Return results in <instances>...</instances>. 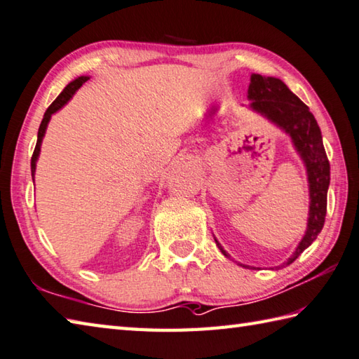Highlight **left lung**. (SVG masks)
I'll list each match as a JSON object with an SVG mask.
<instances>
[{
	"label": "left lung",
	"mask_w": 359,
	"mask_h": 359,
	"mask_svg": "<svg viewBox=\"0 0 359 359\" xmlns=\"http://www.w3.org/2000/svg\"><path fill=\"white\" fill-rule=\"evenodd\" d=\"M249 100L252 109H255L272 123L280 126L290 133L294 146L305 161L308 182H310V217L304 240L297 245L294 255L287 259L291 264L308 245L318 238L325 222L327 215V191L330 185V161L322 143V133L310 109L287 88L285 83L262 74H252L249 83ZM217 248L226 257V250L216 241ZM245 268V266H243Z\"/></svg>",
	"instance_id": "1"
}]
</instances>
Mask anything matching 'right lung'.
I'll list each match as a JSON object with an SVG mask.
<instances>
[{
    "mask_svg": "<svg viewBox=\"0 0 359 359\" xmlns=\"http://www.w3.org/2000/svg\"><path fill=\"white\" fill-rule=\"evenodd\" d=\"M87 81H88V77L82 76V77H77V79H74L73 82H69L68 86L63 88L62 93L57 97H55V101L51 105H49L48 110L45 111V116H43V119H41V124H40V128H39L37 144H35V149H34V154H32V157H31V172H32V175L35 172V161H37V157H39V154H40V144H41V140H43L49 118H51V115L55 114V111H57L60 107H63V105H65L69 101V97H72L76 93V90L81 88L82 83L87 82Z\"/></svg>",
    "mask_w": 359,
    "mask_h": 359,
    "instance_id": "1",
    "label": "right lung"
}]
</instances>
